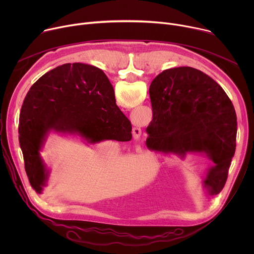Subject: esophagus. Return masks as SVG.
<instances>
[{
	"instance_id": "34e87169",
	"label": "esophagus",
	"mask_w": 254,
	"mask_h": 254,
	"mask_svg": "<svg viewBox=\"0 0 254 254\" xmlns=\"http://www.w3.org/2000/svg\"><path fill=\"white\" fill-rule=\"evenodd\" d=\"M140 134H141V129L139 127H134L132 128V135H133V138L134 139H138L140 137Z\"/></svg>"
}]
</instances>
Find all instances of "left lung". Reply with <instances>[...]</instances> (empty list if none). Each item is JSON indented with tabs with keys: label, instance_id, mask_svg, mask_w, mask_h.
Masks as SVG:
<instances>
[{
	"label": "left lung",
	"instance_id": "8db88e82",
	"mask_svg": "<svg viewBox=\"0 0 254 254\" xmlns=\"http://www.w3.org/2000/svg\"><path fill=\"white\" fill-rule=\"evenodd\" d=\"M153 120L146 131L150 149L184 157L204 153L213 161L204 186L210 195L225 186L236 148L237 119L223 88L202 71L178 67L152 82Z\"/></svg>",
	"mask_w": 254,
	"mask_h": 254
}]
</instances>
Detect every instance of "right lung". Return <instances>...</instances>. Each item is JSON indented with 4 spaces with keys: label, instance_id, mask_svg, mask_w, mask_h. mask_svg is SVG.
<instances>
[{
    "label": "right lung",
    "instance_id": "obj_1",
    "mask_svg": "<svg viewBox=\"0 0 254 254\" xmlns=\"http://www.w3.org/2000/svg\"><path fill=\"white\" fill-rule=\"evenodd\" d=\"M50 130L73 133L94 143L131 139V124L116 103L104 72L66 63L50 70L28 91L20 113L19 142L32 188L41 194L49 172L40 156Z\"/></svg>",
    "mask_w": 254,
    "mask_h": 254
}]
</instances>
